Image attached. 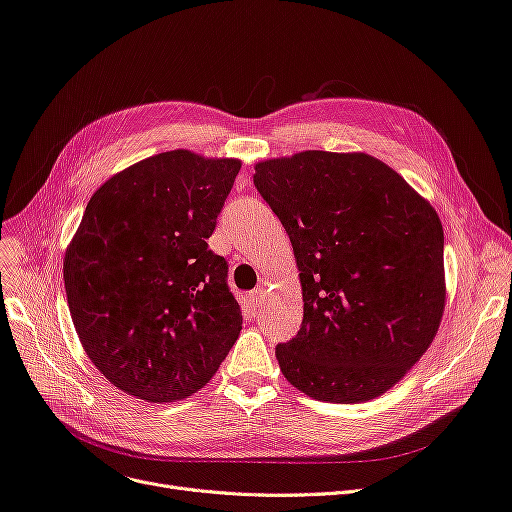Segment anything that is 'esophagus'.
Segmentation results:
<instances>
[{"mask_svg":"<svg viewBox=\"0 0 512 512\" xmlns=\"http://www.w3.org/2000/svg\"><path fill=\"white\" fill-rule=\"evenodd\" d=\"M263 292H265V288H263V286H259V288H255V290H251V292H249V303H251L253 307H259L261 297H263Z\"/></svg>","mask_w":512,"mask_h":512,"instance_id":"1","label":"esophagus"}]
</instances>
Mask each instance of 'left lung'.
Returning <instances> with one entry per match:
<instances>
[{
    "instance_id": "1",
    "label": "left lung",
    "mask_w": 512,
    "mask_h": 512,
    "mask_svg": "<svg viewBox=\"0 0 512 512\" xmlns=\"http://www.w3.org/2000/svg\"><path fill=\"white\" fill-rule=\"evenodd\" d=\"M253 182L297 259L303 326L276 346L284 378L324 402H365L405 378L446 305L436 209L378 157L301 151Z\"/></svg>"
}]
</instances>
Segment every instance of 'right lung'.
Wrapping results in <instances>:
<instances>
[{
    "instance_id": "1",
    "label": "right lung",
    "mask_w": 512,
    "mask_h": 512,
    "mask_svg": "<svg viewBox=\"0 0 512 512\" xmlns=\"http://www.w3.org/2000/svg\"><path fill=\"white\" fill-rule=\"evenodd\" d=\"M240 159L151 155L93 193L64 255L78 340L118 390L174 402L201 390L242 330L207 238Z\"/></svg>"
}]
</instances>
